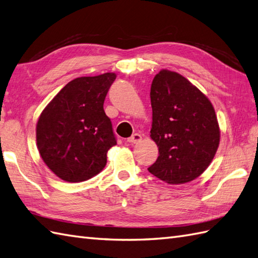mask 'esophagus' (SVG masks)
<instances>
[{"instance_id":"1","label":"esophagus","mask_w":258,"mask_h":258,"mask_svg":"<svg viewBox=\"0 0 258 258\" xmlns=\"http://www.w3.org/2000/svg\"><path fill=\"white\" fill-rule=\"evenodd\" d=\"M141 135L139 134H135L130 137V138H128V142L129 144H137V142H140L141 141Z\"/></svg>"}]
</instances>
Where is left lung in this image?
Masks as SVG:
<instances>
[{
  "label": "left lung",
  "instance_id": "left-lung-1",
  "mask_svg": "<svg viewBox=\"0 0 258 258\" xmlns=\"http://www.w3.org/2000/svg\"><path fill=\"white\" fill-rule=\"evenodd\" d=\"M151 139L159 157L149 172L169 184H184L201 175L220 145L213 105L185 77L160 71L151 84Z\"/></svg>",
  "mask_w": 258,
  "mask_h": 258
}]
</instances>
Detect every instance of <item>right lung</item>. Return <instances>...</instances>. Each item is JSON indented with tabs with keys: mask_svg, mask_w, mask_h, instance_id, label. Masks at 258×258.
Wrapping results in <instances>:
<instances>
[{
	"mask_svg": "<svg viewBox=\"0 0 258 258\" xmlns=\"http://www.w3.org/2000/svg\"><path fill=\"white\" fill-rule=\"evenodd\" d=\"M114 73L78 77L45 107L36 124L38 152L50 171L66 182H82L98 174L107 152L117 145L104 101Z\"/></svg>",
	"mask_w": 258,
	"mask_h": 258,
	"instance_id": "1",
	"label": "right lung"
}]
</instances>
